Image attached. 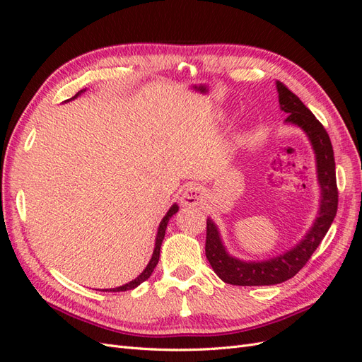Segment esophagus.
Listing matches in <instances>:
<instances>
[{"label": "esophagus", "mask_w": 362, "mask_h": 362, "mask_svg": "<svg viewBox=\"0 0 362 362\" xmlns=\"http://www.w3.org/2000/svg\"><path fill=\"white\" fill-rule=\"evenodd\" d=\"M204 190L201 185L198 184H187L182 190V194H181V204L182 205H189V206H193V205H198L204 201Z\"/></svg>", "instance_id": "34e87169"}]
</instances>
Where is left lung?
Here are the masks:
<instances>
[{"mask_svg": "<svg viewBox=\"0 0 362 362\" xmlns=\"http://www.w3.org/2000/svg\"><path fill=\"white\" fill-rule=\"evenodd\" d=\"M281 110L288 116L286 122L300 127L310 137L317 160V173L322 187L319 217L302 242L284 255L261 262H245L229 257L216 225L206 221L205 255L217 276L233 286H275L293 278L319 247L327 229L331 228L338 208V189L335 178V160L329 134L308 107L282 83H276Z\"/></svg>", "mask_w": 362, "mask_h": 362, "instance_id": "obj_1", "label": "left lung"}]
</instances>
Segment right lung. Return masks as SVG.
<instances>
[{
    "label": "right lung",
    "mask_w": 362,
    "mask_h": 362,
    "mask_svg": "<svg viewBox=\"0 0 362 362\" xmlns=\"http://www.w3.org/2000/svg\"><path fill=\"white\" fill-rule=\"evenodd\" d=\"M80 95V92L76 93L75 96H78ZM74 96V98H75ZM178 211V205L175 204V205H172L170 206V210L168 211V214L163 217V221L160 222V226H158V234H157V240H156V247H154V254H152V258H151V261H149V264L146 266V269L140 273V275L134 279V281H131V282H128V284H125V286H122V287H117V288H112V290H105V291H127V290H131V288H136L137 286H140L141 282L144 281H146L151 275H152V272H154V269H156V266L158 264V259H160V247H161V243H163V238H164V233H166V228H168V222H169V218Z\"/></svg>",
    "instance_id": "obj_1"
}]
</instances>
